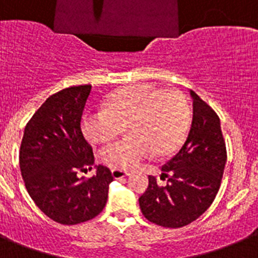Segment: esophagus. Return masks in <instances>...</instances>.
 <instances>
[{"label": "esophagus", "mask_w": 258, "mask_h": 258, "mask_svg": "<svg viewBox=\"0 0 258 258\" xmlns=\"http://www.w3.org/2000/svg\"><path fill=\"white\" fill-rule=\"evenodd\" d=\"M112 175H113L114 179H121V178H125V176L131 175L127 171H124V170L120 169H113L112 170Z\"/></svg>", "instance_id": "34e87169"}]
</instances>
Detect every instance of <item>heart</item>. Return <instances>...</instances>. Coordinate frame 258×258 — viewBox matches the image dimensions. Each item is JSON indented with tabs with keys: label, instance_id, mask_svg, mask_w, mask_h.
<instances>
[{
	"label": "heart",
	"instance_id": "obj_1",
	"mask_svg": "<svg viewBox=\"0 0 258 258\" xmlns=\"http://www.w3.org/2000/svg\"><path fill=\"white\" fill-rule=\"evenodd\" d=\"M190 105L179 91L136 84L114 93L104 109L83 117L89 142L106 144L126 126L129 137L104 148L100 161L113 169H133L153 152L166 155L179 148L190 125Z\"/></svg>",
	"mask_w": 258,
	"mask_h": 258
}]
</instances>
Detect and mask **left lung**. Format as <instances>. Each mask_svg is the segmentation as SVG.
<instances>
[{
	"label": "left lung",
	"instance_id": "1",
	"mask_svg": "<svg viewBox=\"0 0 258 258\" xmlns=\"http://www.w3.org/2000/svg\"><path fill=\"white\" fill-rule=\"evenodd\" d=\"M192 122L186 141L162 166L158 184L149 175V186L138 202L145 218L166 228H180L197 220L214 202L227 162L220 120L215 110L190 91Z\"/></svg>",
	"mask_w": 258,
	"mask_h": 258
}]
</instances>
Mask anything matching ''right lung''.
I'll return each instance as SVG.
<instances>
[{"label": "right lung", "instance_id": "1", "mask_svg": "<svg viewBox=\"0 0 258 258\" xmlns=\"http://www.w3.org/2000/svg\"><path fill=\"white\" fill-rule=\"evenodd\" d=\"M91 89L89 84L70 87L50 96L27 122L21 142L19 167L27 192L44 215L64 225L96 218L113 180L101 165L89 179L78 176L95 165L80 127Z\"/></svg>", "mask_w": 258, "mask_h": 258}]
</instances>
